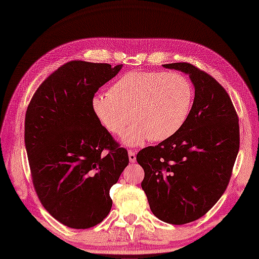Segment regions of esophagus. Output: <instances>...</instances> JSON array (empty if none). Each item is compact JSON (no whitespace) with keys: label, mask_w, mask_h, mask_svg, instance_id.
Returning a JSON list of instances; mask_svg holds the SVG:
<instances>
[{"label":"esophagus","mask_w":259,"mask_h":259,"mask_svg":"<svg viewBox=\"0 0 259 259\" xmlns=\"http://www.w3.org/2000/svg\"><path fill=\"white\" fill-rule=\"evenodd\" d=\"M128 159H130V162H132V163L136 162V153L133 150L128 151Z\"/></svg>","instance_id":"esophagus-1"}]
</instances>
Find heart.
<instances>
[{
	"label": "heart",
	"instance_id": "obj_1",
	"mask_svg": "<svg viewBox=\"0 0 259 259\" xmlns=\"http://www.w3.org/2000/svg\"><path fill=\"white\" fill-rule=\"evenodd\" d=\"M193 100V88L179 73L132 71L123 74L109 93L91 100L92 111L113 135H120L131 121L135 122L122 136L126 146H138L150 138L163 142L184 126Z\"/></svg>",
	"mask_w": 259,
	"mask_h": 259
}]
</instances>
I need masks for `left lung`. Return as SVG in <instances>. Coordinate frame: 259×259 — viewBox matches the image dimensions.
<instances>
[{"label":"left lung","instance_id":"8db88e82","mask_svg":"<svg viewBox=\"0 0 259 259\" xmlns=\"http://www.w3.org/2000/svg\"><path fill=\"white\" fill-rule=\"evenodd\" d=\"M189 75L194 99L189 116L174 136L139 151L142 183L150 209L162 222L197 221L221 199L240 146L232 101L213 76L188 62L163 65Z\"/></svg>","mask_w":259,"mask_h":259}]
</instances>
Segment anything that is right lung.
Masks as SVG:
<instances>
[{
    "instance_id": "obj_1",
    "label": "right lung",
    "mask_w": 259,
    "mask_h": 259,
    "mask_svg": "<svg viewBox=\"0 0 259 259\" xmlns=\"http://www.w3.org/2000/svg\"><path fill=\"white\" fill-rule=\"evenodd\" d=\"M123 65L69 61L38 86L27 109L25 144L35 191L61 224L88 229L112 206L110 188L128 165L91 100Z\"/></svg>"
}]
</instances>
